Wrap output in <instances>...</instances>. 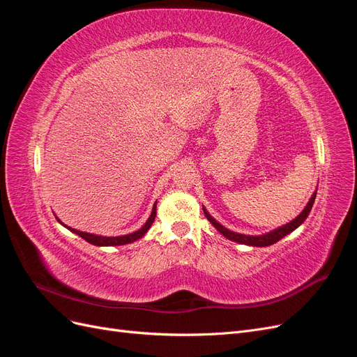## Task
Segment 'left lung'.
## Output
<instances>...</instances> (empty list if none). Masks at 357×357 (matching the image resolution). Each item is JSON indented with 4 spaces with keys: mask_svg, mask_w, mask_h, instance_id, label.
Listing matches in <instances>:
<instances>
[{
    "mask_svg": "<svg viewBox=\"0 0 357 357\" xmlns=\"http://www.w3.org/2000/svg\"><path fill=\"white\" fill-rule=\"evenodd\" d=\"M316 195H317V189H316L314 193H312V197L310 198L307 207L302 210V213L298 215V218H295L291 222H289V223H286L283 226H280V228H277V229H274L271 232H268V234H264V235H244V234H238V232H234V231L226 229L223 225H220L218 220L213 219L211 215H210V213L205 210L204 207H202V210L205 213V218H207L211 222V225L214 226V228L218 229L223 236H226V238H228V240L235 241V243H240V244L253 245V247H266V245H271V244L280 241V240L283 238V236H286L290 232H294L298 228V226H301L302 223L305 222V219L308 218V214L311 211L312 204H314Z\"/></svg>",
    "mask_w": 357,
    "mask_h": 357,
    "instance_id": "obj_1",
    "label": "left lung"
}]
</instances>
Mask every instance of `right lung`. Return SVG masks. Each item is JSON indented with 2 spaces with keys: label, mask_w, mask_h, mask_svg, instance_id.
<instances>
[{
  "label": "right lung",
  "mask_w": 357,
  "mask_h": 357,
  "mask_svg": "<svg viewBox=\"0 0 357 357\" xmlns=\"http://www.w3.org/2000/svg\"><path fill=\"white\" fill-rule=\"evenodd\" d=\"M156 218V202L153 205V210L152 213H150V218L147 219V222L143 225V228H139L138 231L132 232V234H128V235H121V236H102V235H95V234H89V232H82V231H77V229H73L70 228V226L63 225L58 218V222L66 226L67 229H70L71 232H74L75 235L82 236L83 240H86L88 243L93 244V245H98V247H104V245H123V244H129V243H134L137 240L142 238V236L146 235V232L150 229V226H152L153 220Z\"/></svg>",
  "instance_id": "1"
}]
</instances>
